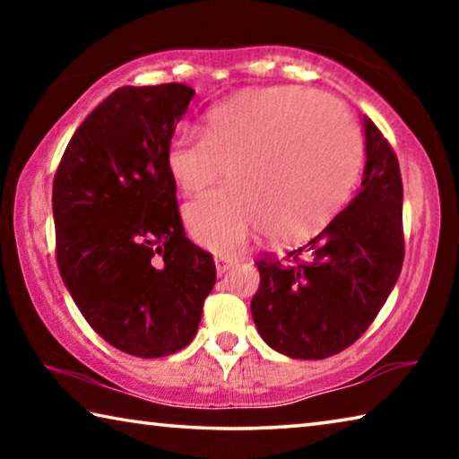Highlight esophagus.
<instances>
[{"instance_id":"esophagus-1","label":"esophagus","mask_w":459,"mask_h":459,"mask_svg":"<svg viewBox=\"0 0 459 459\" xmlns=\"http://www.w3.org/2000/svg\"><path fill=\"white\" fill-rule=\"evenodd\" d=\"M235 265H237L235 257H216V269H219V273H227V271Z\"/></svg>"}]
</instances>
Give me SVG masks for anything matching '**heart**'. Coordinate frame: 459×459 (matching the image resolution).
Wrapping results in <instances>:
<instances>
[{"label":"heart","mask_w":459,"mask_h":459,"mask_svg":"<svg viewBox=\"0 0 459 459\" xmlns=\"http://www.w3.org/2000/svg\"><path fill=\"white\" fill-rule=\"evenodd\" d=\"M362 145L352 119L322 92L299 87L245 91L204 115L202 134L178 129L166 168L196 194L184 206L190 235L214 253H237L267 230L283 243L314 237L351 198Z\"/></svg>","instance_id":"1"}]
</instances>
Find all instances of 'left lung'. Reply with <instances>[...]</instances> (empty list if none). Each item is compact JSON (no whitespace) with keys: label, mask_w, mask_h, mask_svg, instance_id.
<instances>
[{"label":"left lung","mask_w":459,"mask_h":459,"mask_svg":"<svg viewBox=\"0 0 459 459\" xmlns=\"http://www.w3.org/2000/svg\"><path fill=\"white\" fill-rule=\"evenodd\" d=\"M360 192L320 235L290 253L293 263L259 261L251 299L261 338L290 359L322 360L359 340L401 275L403 182L397 155L362 117Z\"/></svg>","instance_id":"8db88e82"}]
</instances>
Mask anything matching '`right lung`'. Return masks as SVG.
<instances>
[{
    "label": "right lung",
    "instance_id": "obj_1",
    "mask_svg": "<svg viewBox=\"0 0 459 459\" xmlns=\"http://www.w3.org/2000/svg\"><path fill=\"white\" fill-rule=\"evenodd\" d=\"M192 97L180 82L113 91L74 131L52 184L62 281L91 328L139 359L188 346L216 281L166 168Z\"/></svg>",
    "mask_w": 459,
    "mask_h": 459
}]
</instances>
